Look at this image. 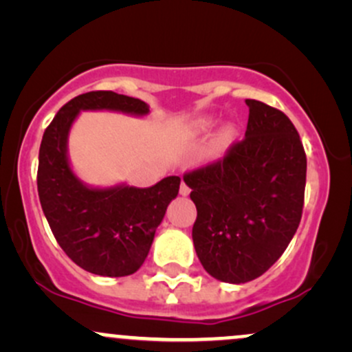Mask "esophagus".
Listing matches in <instances>:
<instances>
[{
    "label": "esophagus",
    "mask_w": 352,
    "mask_h": 352,
    "mask_svg": "<svg viewBox=\"0 0 352 352\" xmlns=\"http://www.w3.org/2000/svg\"><path fill=\"white\" fill-rule=\"evenodd\" d=\"M180 193H182V195H188V193H190V187L187 184H185V182H182V184H180Z\"/></svg>",
    "instance_id": "obj_1"
}]
</instances>
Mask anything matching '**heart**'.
Wrapping results in <instances>:
<instances>
[{
    "mask_svg": "<svg viewBox=\"0 0 352 352\" xmlns=\"http://www.w3.org/2000/svg\"><path fill=\"white\" fill-rule=\"evenodd\" d=\"M201 127H208V124L207 122H204L201 124ZM232 137H233V131L232 129H227V131L223 132V135H221V140H223V142H230V140H232Z\"/></svg>",
    "mask_w": 352,
    "mask_h": 352,
    "instance_id": "obj_1",
    "label": "heart"
}]
</instances>
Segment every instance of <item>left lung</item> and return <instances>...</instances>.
<instances>
[{
  "label": "left lung",
  "mask_w": 352,
  "mask_h": 352,
  "mask_svg": "<svg viewBox=\"0 0 352 352\" xmlns=\"http://www.w3.org/2000/svg\"><path fill=\"white\" fill-rule=\"evenodd\" d=\"M245 139L184 175L197 207L192 238L217 280L252 281L281 256L301 221L306 153L285 112L254 99Z\"/></svg>",
  "instance_id": "left-lung-1"
}]
</instances>
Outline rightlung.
Returning a JSON list of instances; mask_svg holds the SVG:
<instances>
[{"mask_svg": "<svg viewBox=\"0 0 352 352\" xmlns=\"http://www.w3.org/2000/svg\"><path fill=\"white\" fill-rule=\"evenodd\" d=\"M87 109L148 112L144 100L112 91L86 92L64 104L39 147V201L56 241L76 265L99 276H127L147 258L165 210L179 193L180 177H165L148 188L86 187L67 162V134Z\"/></svg>", "mask_w": 352, "mask_h": 352, "instance_id": "right-lung-1", "label": "right lung"}]
</instances>
